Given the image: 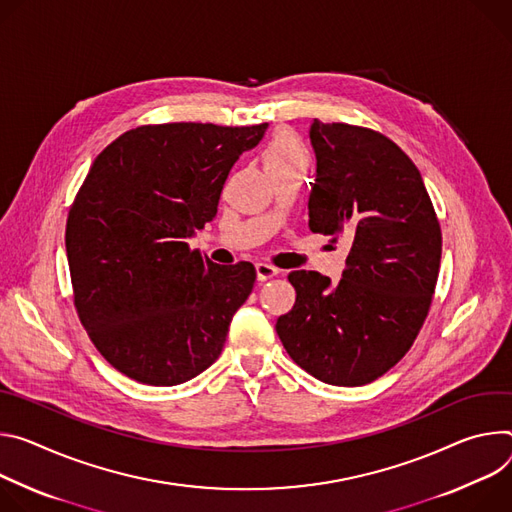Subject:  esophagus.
<instances>
[{
  "instance_id": "1",
  "label": "esophagus",
  "mask_w": 512,
  "mask_h": 512,
  "mask_svg": "<svg viewBox=\"0 0 512 512\" xmlns=\"http://www.w3.org/2000/svg\"><path fill=\"white\" fill-rule=\"evenodd\" d=\"M278 272H280V270H278L276 266H272V264H266V262H258V264H256V276H258V280L274 278Z\"/></svg>"
}]
</instances>
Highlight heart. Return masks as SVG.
Here are the masks:
<instances>
[{"mask_svg": "<svg viewBox=\"0 0 512 512\" xmlns=\"http://www.w3.org/2000/svg\"><path fill=\"white\" fill-rule=\"evenodd\" d=\"M262 160L268 173H285V170H307L309 152L303 140L293 132H278L266 144Z\"/></svg>", "mask_w": 512, "mask_h": 512, "instance_id": "1", "label": "heart"}]
</instances>
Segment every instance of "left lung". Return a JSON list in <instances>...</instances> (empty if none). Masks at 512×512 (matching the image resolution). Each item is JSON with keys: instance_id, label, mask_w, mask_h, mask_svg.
<instances>
[{"instance_id": "1", "label": "left lung", "mask_w": 512, "mask_h": 512, "mask_svg": "<svg viewBox=\"0 0 512 512\" xmlns=\"http://www.w3.org/2000/svg\"><path fill=\"white\" fill-rule=\"evenodd\" d=\"M317 156L309 195L315 234L346 238L342 280L295 270L293 309L276 333L305 372L335 386H362L413 346L429 313L441 227L413 160L384 134L313 120Z\"/></svg>"}]
</instances>
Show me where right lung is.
Wrapping results in <instances>:
<instances>
[{"instance_id":"add662e5","label":"right lung","mask_w":512,"mask_h":512,"mask_svg":"<svg viewBox=\"0 0 512 512\" xmlns=\"http://www.w3.org/2000/svg\"><path fill=\"white\" fill-rule=\"evenodd\" d=\"M266 128L138 126L91 164L65 232L73 299L97 352L128 378L175 386L219 358L256 268L219 266L187 240Z\"/></svg>"}]
</instances>
